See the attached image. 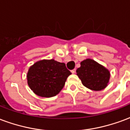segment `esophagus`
<instances>
[{
    "label": "esophagus",
    "mask_w": 130,
    "mask_h": 130,
    "mask_svg": "<svg viewBox=\"0 0 130 130\" xmlns=\"http://www.w3.org/2000/svg\"><path fill=\"white\" fill-rule=\"evenodd\" d=\"M71 72H72V74H74L75 72H76V70H75V69H74V70H72Z\"/></svg>",
    "instance_id": "esophagus-1"
}]
</instances>
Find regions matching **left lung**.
Returning a JSON list of instances; mask_svg holds the SVG:
<instances>
[{"label":"left lung","instance_id":"8db88e82","mask_svg":"<svg viewBox=\"0 0 130 130\" xmlns=\"http://www.w3.org/2000/svg\"><path fill=\"white\" fill-rule=\"evenodd\" d=\"M76 75L84 86L95 91L104 89L111 76L108 69L90 58L81 62V67L76 70Z\"/></svg>","mask_w":130,"mask_h":130}]
</instances>
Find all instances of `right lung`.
<instances>
[{"instance_id": "add662e5", "label": "right lung", "mask_w": 130, "mask_h": 130, "mask_svg": "<svg viewBox=\"0 0 130 130\" xmlns=\"http://www.w3.org/2000/svg\"><path fill=\"white\" fill-rule=\"evenodd\" d=\"M71 74L63 62L54 59L41 60L30 67L27 73L28 85L37 95L51 98L60 92Z\"/></svg>"}]
</instances>
